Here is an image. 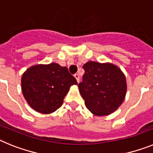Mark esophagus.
Returning <instances> with one entry per match:
<instances>
[{
	"label": "esophagus",
	"mask_w": 153,
	"mask_h": 153,
	"mask_svg": "<svg viewBox=\"0 0 153 153\" xmlns=\"http://www.w3.org/2000/svg\"><path fill=\"white\" fill-rule=\"evenodd\" d=\"M74 77L76 78V81H77V83H79V75L78 74H76L75 75H74Z\"/></svg>",
	"instance_id": "34e87169"
}]
</instances>
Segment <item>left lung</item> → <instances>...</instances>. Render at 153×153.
Segmentation results:
<instances>
[{"label":"left lung","instance_id":"left-lung-1","mask_svg":"<svg viewBox=\"0 0 153 153\" xmlns=\"http://www.w3.org/2000/svg\"><path fill=\"white\" fill-rule=\"evenodd\" d=\"M85 74L78 84L86 108L97 117L108 116L121 106L127 90L126 76L111 63L89 61L83 65Z\"/></svg>","mask_w":153,"mask_h":153}]
</instances>
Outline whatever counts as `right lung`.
I'll list each match as a JSON object with an SVG mask.
<instances>
[{"label":"right lung","mask_w":153,"mask_h":153,"mask_svg":"<svg viewBox=\"0 0 153 153\" xmlns=\"http://www.w3.org/2000/svg\"><path fill=\"white\" fill-rule=\"evenodd\" d=\"M67 67L56 63L36 64L29 67L21 77V90L31 108L50 114L62 106L70 86L76 85Z\"/></svg>","instance_id":"add662e5"}]
</instances>
